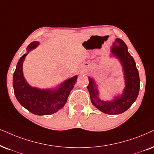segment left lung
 I'll list each match as a JSON object with an SVG mask.
<instances>
[{
  "label": "left lung",
  "mask_w": 154,
  "mask_h": 154,
  "mask_svg": "<svg viewBox=\"0 0 154 154\" xmlns=\"http://www.w3.org/2000/svg\"><path fill=\"white\" fill-rule=\"evenodd\" d=\"M111 53L118 59L122 67L125 82L123 92L114 97L110 101L101 100L99 97L98 85L90 77H88L89 82L87 89L91 104L95 107L105 114L115 115L126 112L137 100L140 89V79L135 61L128 52L127 46L123 40L116 39L111 48Z\"/></svg>",
  "instance_id": "1"
}]
</instances>
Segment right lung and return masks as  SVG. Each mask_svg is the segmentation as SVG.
Listing matches in <instances>:
<instances>
[{
  "instance_id": "add662e5",
  "label": "right lung",
  "mask_w": 154,
  "mask_h": 154,
  "mask_svg": "<svg viewBox=\"0 0 154 154\" xmlns=\"http://www.w3.org/2000/svg\"><path fill=\"white\" fill-rule=\"evenodd\" d=\"M39 44L38 41L31 42L27 48L28 52L19 60L13 74V86L15 97L23 107L35 115H50L65 106L69 93L77 82V75L66 79L54 88L40 89L30 86L23 75V65L29 52L36 48Z\"/></svg>"
}]
</instances>
